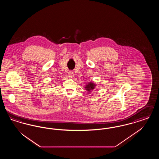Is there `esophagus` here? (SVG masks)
I'll return each mask as SVG.
<instances>
[{"instance_id":"obj_1","label":"esophagus","mask_w":159,"mask_h":159,"mask_svg":"<svg viewBox=\"0 0 159 159\" xmlns=\"http://www.w3.org/2000/svg\"><path fill=\"white\" fill-rule=\"evenodd\" d=\"M68 76L69 77H73L74 76V73H73V71H69L68 72Z\"/></svg>"}]
</instances>
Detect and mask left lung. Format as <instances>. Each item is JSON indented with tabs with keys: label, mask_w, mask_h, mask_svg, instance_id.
Listing matches in <instances>:
<instances>
[{
	"label": "left lung",
	"mask_w": 159,
	"mask_h": 159,
	"mask_svg": "<svg viewBox=\"0 0 159 159\" xmlns=\"http://www.w3.org/2000/svg\"><path fill=\"white\" fill-rule=\"evenodd\" d=\"M95 84L91 82V83H88V84H86V86H85V88L86 89L87 91H89L92 90V89H93L95 88Z\"/></svg>",
	"instance_id": "obj_1"
}]
</instances>
